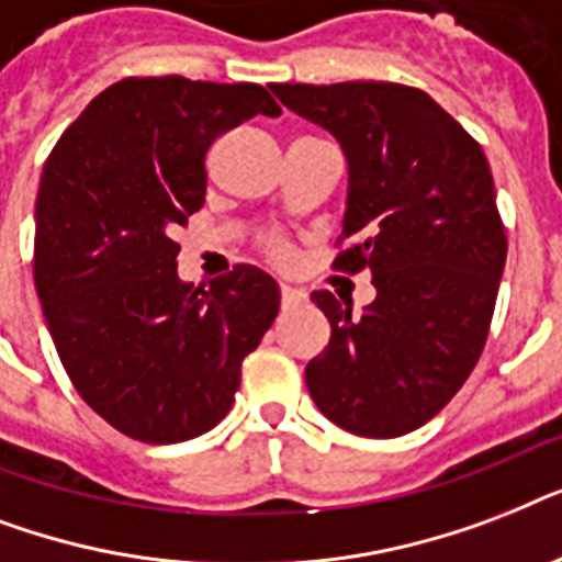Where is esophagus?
Returning <instances> with one entry per match:
<instances>
[{
	"mask_svg": "<svg viewBox=\"0 0 562 562\" xmlns=\"http://www.w3.org/2000/svg\"><path fill=\"white\" fill-rule=\"evenodd\" d=\"M303 300H306V294H303L300 289H291V285H282V289H280V303H282V308H285V312H289V308H294V306H300Z\"/></svg>",
	"mask_w": 562,
	"mask_h": 562,
	"instance_id": "esophagus-1",
	"label": "esophagus"
}]
</instances>
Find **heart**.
Here are the masks:
<instances>
[{"label": "heart", "mask_w": 562, "mask_h": 562, "mask_svg": "<svg viewBox=\"0 0 562 562\" xmlns=\"http://www.w3.org/2000/svg\"><path fill=\"white\" fill-rule=\"evenodd\" d=\"M259 245H262V250L268 256H271L273 262H289L291 259V245L285 241V236H280V233H262L259 236Z\"/></svg>", "instance_id": "1"}]
</instances>
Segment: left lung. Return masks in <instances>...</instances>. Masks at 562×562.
<instances>
[{"mask_svg": "<svg viewBox=\"0 0 562 562\" xmlns=\"http://www.w3.org/2000/svg\"><path fill=\"white\" fill-rule=\"evenodd\" d=\"M271 90L341 143L350 194L333 268L375 285L359 317L333 291L312 294L333 335L306 364L308 393L352 435H408L461 391L487 341L507 256L490 162L417 87Z\"/></svg>", "mask_w": 562, "mask_h": 562, "instance_id": "1", "label": "left lung"}]
</instances>
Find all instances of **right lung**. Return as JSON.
I'll use <instances>...</instances> for the list:
<instances>
[{
	"label": "right lung",
	"instance_id": "1",
	"mask_svg": "<svg viewBox=\"0 0 562 562\" xmlns=\"http://www.w3.org/2000/svg\"><path fill=\"white\" fill-rule=\"evenodd\" d=\"M256 113L259 83L125 78L95 95L48 154L34 206V285L75 391L143 443H180L233 408L241 361L280 312L254 265L192 289L180 245L206 194V151Z\"/></svg>",
	"mask_w": 562,
	"mask_h": 562
}]
</instances>
